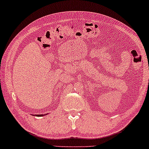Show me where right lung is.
<instances>
[{"label": "right lung", "instance_id": "right-lung-1", "mask_svg": "<svg viewBox=\"0 0 149 149\" xmlns=\"http://www.w3.org/2000/svg\"><path fill=\"white\" fill-rule=\"evenodd\" d=\"M46 115H47V114H41V115H40V114H31V116H38V117H41V116H46Z\"/></svg>", "mask_w": 149, "mask_h": 149}]
</instances>
